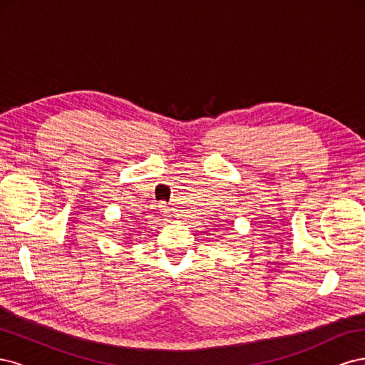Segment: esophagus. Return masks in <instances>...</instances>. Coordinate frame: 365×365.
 Listing matches in <instances>:
<instances>
[{
  "label": "esophagus",
  "instance_id": "esophagus-1",
  "mask_svg": "<svg viewBox=\"0 0 365 365\" xmlns=\"http://www.w3.org/2000/svg\"><path fill=\"white\" fill-rule=\"evenodd\" d=\"M158 210L164 216H170V213H172V207L168 202H160Z\"/></svg>",
  "mask_w": 365,
  "mask_h": 365
}]
</instances>
